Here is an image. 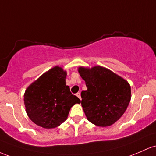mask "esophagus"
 <instances>
[{
  "label": "esophagus",
  "mask_w": 156,
  "mask_h": 156,
  "mask_svg": "<svg viewBox=\"0 0 156 156\" xmlns=\"http://www.w3.org/2000/svg\"><path fill=\"white\" fill-rule=\"evenodd\" d=\"M76 96L79 98V99H81V96H80V92H78L77 94H76Z\"/></svg>",
  "instance_id": "34e87169"
}]
</instances>
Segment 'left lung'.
I'll list each match as a JSON object with an SVG mask.
<instances>
[{"mask_svg": "<svg viewBox=\"0 0 156 156\" xmlns=\"http://www.w3.org/2000/svg\"><path fill=\"white\" fill-rule=\"evenodd\" d=\"M87 90L81 92L82 107L87 120L99 127L114 124L124 114L131 99L130 84L101 66L80 67Z\"/></svg>", "mask_w": 156, "mask_h": 156, "instance_id": "8db88e82", "label": "left lung"}]
</instances>
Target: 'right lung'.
Wrapping results in <instances>:
<instances>
[{
    "instance_id": "right-lung-1",
    "label": "right lung",
    "mask_w": 156,
    "mask_h": 156,
    "mask_svg": "<svg viewBox=\"0 0 156 156\" xmlns=\"http://www.w3.org/2000/svg\"><path fill=\"white\" fill-rule=\"evenodd\" d=\"M67 73L55 66L26 88L24 105L29 119L40 127L55 128L67 119L70 109L81 102L66 85Z\"/></svg>"
}]
</instances>
